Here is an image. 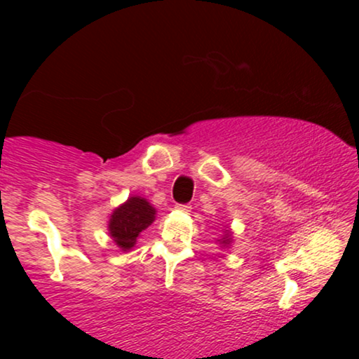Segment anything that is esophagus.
I'll list each match as a JSON object with an SVG mask.
<instances>
[{
	"label": "esophagus",
	"mask_w": 359,
	"mask_h": 359,
	"mask_svg": "<svg viewBox=\"0 0 359 359\" xmlns=\"http://www.w3.org/2000/svg\"><path fill=\"white\" fill-rule=\"evenodd\" d=\"M175 209L177 211H182V212H191L192 205L191 204H177Z\"/></svg>",
	"instance_id": "esophagus-1"
}]
</instances>
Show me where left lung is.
Returning a JSON list of instances; mask_svg holds the SVG:
<instances>
[{
	"label": "left lung",
	"instance_id": "obj_1",
	"mask_svg": "<svg viewBox=\"0 0 359 359\" xmlns=\"http://www.w3.org/2000/svg\"><path fill=\"white\" fill-rule=\"evenodd\" d=\"M226 243H228V241H226Z\"/></svg>",
	"mask_w": 359,
	"mask_h": 359
}]
</instances>
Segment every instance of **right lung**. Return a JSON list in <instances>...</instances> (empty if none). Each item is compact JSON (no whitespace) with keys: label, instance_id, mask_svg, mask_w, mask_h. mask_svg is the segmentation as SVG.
Segmentation results:
<instances>
[{"label":"right lung","instance_id":"obj_1","mask_svg":"<svg viewBox=\"0 0 359 359\" xmlns=\"http://www.w3.org/2000/svg\"><path fill=\"white\" fill-rule=\"evenodd\" d=\"M155 219V209L142 197H130L109 219V233L121 250H130L138 234Z\"/></svg>","mask_w":359,"mask_h":359}]
</instances>
